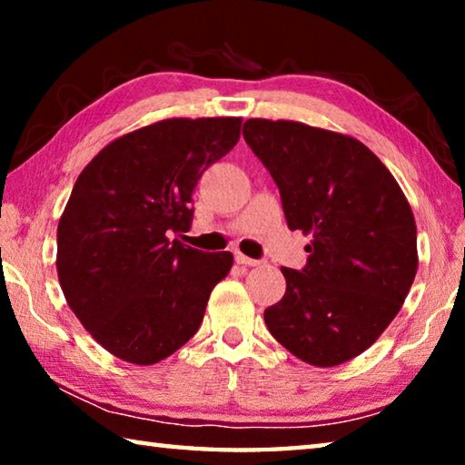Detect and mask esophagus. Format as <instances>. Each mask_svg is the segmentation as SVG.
<instances>
[{"mask_svg":"<svg viewBox=\"0 0 465 465\" xmlns=\"http://www.w3.org/2000/svg\"><path fill=\"white\" fill-rule=\"evenodd\" d=\"M235 262L243 264V266H256V264H261V261H256V258H250V256H243L242 252H235Z\"/></svg>","mask_w":465,"mask_h":465,"instance_id":"obj_1","label":"esophagus"}]
</instances>
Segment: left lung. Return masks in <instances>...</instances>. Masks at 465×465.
Listing matches in <instances>:
<instances>
[{"mask_svg":"<svg viewBox=\"0 0 465 465\" xmlns=\"http://www.w3.org/2000/svg\"><path fill=\"white\" fill-rule=\"evenodd\" d=\"M243 139L279 186L289 230L312 235L302 271L264 310L271 334L305 363L334 367L369 349L419 266L416 223L402 188L371 149L293 121L250 119Z\"/></svg>","mask_w":465,"mask_h":465,"instance_id":"left-lung-1","label":"left lung"}]
</instances>
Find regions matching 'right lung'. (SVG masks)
Returning a JSON list of instances; mask_svg holds the SVG:
<instances>
[{"label": "right lung", "mask_w": 465, "mask_h": 465, "mask_svg": "<svg viewBox=\"0 0 465 465\" xmlns=\"http://www.w3.org/2000/svg\"><path fill=\"white\" fill-rule=\"evenodd\" d=\"M242 119H168L113 141L84 168L57 227L69 308L114 357L153 365L199 330L232 252L172 240L188 232L203 172L240 139Z\"/></svg>", "instance_id": "right-lung-1"}]
</instances>
